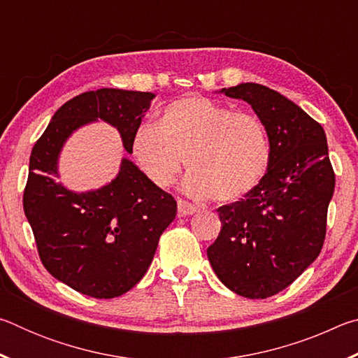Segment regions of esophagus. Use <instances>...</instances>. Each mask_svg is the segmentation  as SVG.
Masks as SVG:
<instances>
[{"mask_svg":"<svg viewBox=\"0 0 358 358\" xmlns=\"http://www.w3.org/2000/svg\"><path fill=\"white\" fill-rule=\"evenodd\" d=\"M177 203H178V213L181 216L192 215V213H196V211H197L196 205H192V203H189L187 201H183V199H178Z\"/></svg>","mask_w":358,"mask_h":358,"instance_id":"34e87169","label":"esophagus"}]
</instances>
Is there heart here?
Wrapping results in <instances>:
<instances>
[{
  "mask_svg": "<svg viewBox=\"0 0 358 358\" xmlns=\"http://www.w3.org/2000/svg\"><path fill=\"white\" fill-rule=\"evenodd\" d=\"M132 155L151 183H172L186 159L185 189L194 197L234 202L262 183L271 162L268 129L256 113L202 96H187L162 108L157 123L132 134Z\"/></svg>",
  "mask_w": 358,
  "mask_h": 358,
  "instance_id": "obj_1",
  "label": "heart"
}]
</instances>
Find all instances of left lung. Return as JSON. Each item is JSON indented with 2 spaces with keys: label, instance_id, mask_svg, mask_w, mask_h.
I'll return each instance as SVG.
<instances>
[{
  "label": "left lung",
  "instance_id": "left-lung-1",
  "mask_svg": "<svg viewBox=\"0 0 358 358\" xmlns=\"http://www.w3.org/2000/svg\"><path fill=\"white\" fill-rule=\"evenodd\" d=\"M221 93L246 101L264 121L271 162L256 189L216 210L222 226L207 256L224 286L266 299L290 286L322 250L335 172L324 128L286 96L259 83Z\"/></svg>",
  "mask_w": 358,
  "mask_h": 358
}]
</instances>
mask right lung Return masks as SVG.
<instances>
[{
	"mask_svg": "<svg viewBox=\"0 0 358 358\" xmlns=\"http://www.w3.org/2000/svg\"><path fill=\"white\" fill-rule=\"evenodd\" d=\"M153 98L115 88L78 94L58 108L29 156L23 210L41 262L58 281L94 299L120 296L142 280L177 202L126 157L101 189H66L57 181L59 151L76 129L102 120L132 153V134Z\"/></svg>",
	"mask_w": 358,
	"mask_h": 358,
	"instance_id": "add662e5",
	"label": "right lung"
}]
</instances>
